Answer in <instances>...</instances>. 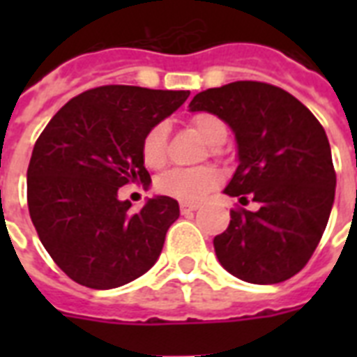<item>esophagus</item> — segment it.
<instances>
[{
    "label": "esophagus",
    "instance_id": "obj_1",
    "mask_svg": "<svg viewBox=\"0 0 357 357\" xmlns=\"http://www.w3.org/2000/svg\"><path fill=\"white\" fill-rule=\"evenodd\" d=\"M179 209H181V215H189V213L196 211L198 206H196V204H185V202H181V204H179Z\"/></svg>",
    "mask_w": 357,
    "mask_h": 357
}]
</instances>
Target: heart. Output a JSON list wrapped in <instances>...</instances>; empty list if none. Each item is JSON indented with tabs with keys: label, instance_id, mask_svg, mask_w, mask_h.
<instances>
[{
	"label": "heart",
	"instance_id": "heart-1",
	"mask_svg": "<svg viewBox=\"0 0 357 357\" xmlns=\"http://www.w3.org/2000/svg\"><path fill=\"white\" fill-rule=\"evenodd\" d=\"M190 126L204 137L207 144H222L228 137V128L222 119L211 113H196L190 116ZM211 151H217L213 148ZM140 155L146 167L161 168L168 155V122H155L142 137ZM220 183V174L215 167L202 165L192 168H170L155 179V189L161 195L185 202L198 204L209 196Z\"/></svg>",
	"mask_w": 357,
	"mask_h": 357
}]
</instances>
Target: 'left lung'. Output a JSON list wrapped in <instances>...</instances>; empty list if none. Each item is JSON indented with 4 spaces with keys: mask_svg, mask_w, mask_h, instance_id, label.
Segmentation results:
<instances>
[{
    "mask_svg": "<svg viewBox=\"0 0 357 357\" xmlns=\"http://www.w3.org/2000/svg\"><path fill=\"white\" fill-rule=\"evenodd\" d=\"M235 131L238 167L226 195L259 209H231L213 244L220 265L250 283L285 282L298 274L321 241L335 196L326 131L304 103L280 86L235 81L192 98Z\"/></svg>",
    "mask_w": 357,
    "mask_h": 357,
    "instance_id": "1",
    "label": "left lung"
}]
</instances>
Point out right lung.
Listing matches in <instances>:
<instances>
[{
    "mask_svg": "<svg viewBox=\"0 0 357 357\" xmlns=\"http://www.w3.org/2000/svg\"><path fill=\"white\" fill-rule=\"evenodd\" d=\"M189 91L103 85L72 98L36 139L27 168V206L36 234L75 283L114 289L148 272L179 217L168 196L133 213L119 189L151 181L140 142Z\"/></svg>",
    "mask_w": 357,
    "mask_h": 357,
    "instance_id": "obj_1",
    "label": "right lung"
}]
</instances>
